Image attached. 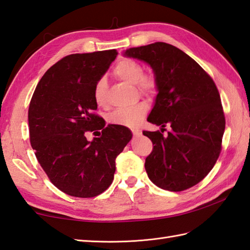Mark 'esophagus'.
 <instances>
[{
	"label": "esophagus",
	"instance_id": "34e87169",
	"mask_svg": "<svg viewBox=\"0 0 250 250\" xmlns=\"http://www.w3.org/2000/svg\"><path fill=\"white\" fill-rule=\"evenodd\" d=\"M132 134L133 136H141L142 135V131L140 129H132Z\"/></svg>",
	"mask_w": 250,
	"mask_h": 250
}]
</instances>
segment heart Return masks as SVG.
<instances>
[{
  "label": "heart",
  "instance_id": "b5f03b06",
  "mask_svg": "<svg viewBox=\"0 0 250 250\" xmlns=\"http://www.w3.org/2000/svg\"><path fill=\"white\" fill-rule=\"evenodd\" d=\"M114 75L132 84H135L137 92L147 98L156 97L159 90V83L155 75L144 74V66L139 61L130 58L120 60L114 67ZM108 83L105 77H100L94 83L93 98L95 103L100 106H105L107 103ZM148 111V106L145 102H139L129 107L114 110L108 116V121L111 125L133 128L144 119Z\"/></svg>",
  "mask_w": 250,
  "mask_h": 250
}]
</instances>
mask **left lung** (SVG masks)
<instances>
[{
    "mask_svg": "<svg viewBox=\"0 0 250 250\" xmlns=\"http://www.w3.org/2000/svg\"><path fill=\"white\" fill-rule=\"evenodd\" d=\"M125 55L147 62L159 83L147 121L161 125V132L143 131L153 145L145 160L148 177L175 192L193 187L211 171L222 147L226 118L216 83L192 58L162 42ZM167 124L172 130L163 136Z\"/></svg>",
    "mask_w": 250,
    "mask_h": 250,
    "instance_id": "left-lung-1",
    "label": "left lung"
}]
</instances>
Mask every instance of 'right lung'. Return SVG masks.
<instances>
[{"instance_id":"obj_1","label":"right lung","mask_w":250,"mask_h":250,"mask_svg":"<svg viewBox=\"0 0 250 250\" xmlns=\"http://www.w3.org/2000/svg\"><path fill=\"white\" fill-rule=\"evenodd\" d=\"M115 49L73 54L52 65L37 83L29 106L30 143L50 182L68 195L93 198L113 183L116 158L132 139L125 126L94 111L95 82L108 70ZM88 131L98 136L86 140Z\"/></svg>"}]
</instances>
